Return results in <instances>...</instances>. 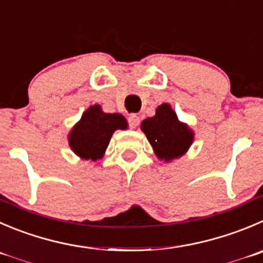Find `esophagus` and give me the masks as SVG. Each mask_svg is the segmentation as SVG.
<instances>
[{
  "mask_svg": "<svg viewBox=\"0 0 263 263\" xmlns=\"http://www.w3.org/2000/svg\"><path fill=\"white\" fill-rule=\"evenodd\" d=\"M127 121H129V126L132 127V129H136L139 124V116H137L136 114L129 115V117H127Z\"/></svg>",
  "mask_w": 263,
  "mask_h": 263,
  "instance_id": "1",
  "label": "esophagus"
}]
</instances>
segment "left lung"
I'll list each match as a JSON object with an SVG mask.
<instances>
[{
    "instance_id": "8db88e82",
    "label": "left lung",
    "mask_w": 263,
    "mask_h": 263,
    "mask_svg": "<svg viewBox=\"0 0 263 263\" xmlns=\"http://www.w3.org/2000/svg\"><path fill=\"white\" fill-rule=\"evenodd\" d=\"M141 129L160 160L172 161L187 152L194 142V132L181 122L171 104L162 103L154 117L143 120Z\"/></svg>"
}]
</instances>
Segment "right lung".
Instances as JSON below:
<instances>
[{"label":"right lung","instance_id":"obj_1","mask_svg":"<svg viewBox=\"0 0 263 263\" xmlns=\"http://www.w3.org/2000/svg\"><path fill=\"white\" fill-rule=\"evenodd\" d=\"M127 121L120 114H106L99 104L90 106L68 136L72 151L85 160L102 159L117 129H126Z\"/></svg>","mask_w":263,"mask_h":263}]
</instances>
